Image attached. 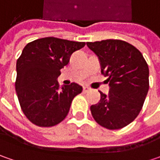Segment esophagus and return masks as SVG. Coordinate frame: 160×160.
I'll use <instances>...</instances> for the list:
<instances>
[{
  "label": "esophagus",
  "instance_id": "34e87169",
  "mask_svg": "<svg viewBox=\"0 0 160 160\" xmlns=\"http://www.w3.org/2000/svg\"><path fill=\"white\" fill-rule=\"evenodd\" d=\"M89 91H90V88H88L87 86H84V87L83 88V93H87V92H88Z\"/></svg>",
  "mask_w": 160,
  "mask_h": 160
}]
</instances>
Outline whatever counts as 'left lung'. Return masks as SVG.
<instances>
[{
	"label": "left lung",
	"instance_id": "1",
	"mask_svg": "<svg viewBox=\"0 0 160 160\" xmlns=\"http://www.w3.org/2000/svg\"><path fill=\"white\" fill-rule=\"evenodd\" d=\"M87 46L100 58L110 86L108 95L100 92L101 101L90 108L92 116L102 127L121 129L142 108L150 87L148 64L138 49L125 41L88 42Z\"/></svg>",
	"mask_w": 160,
	"mask_h": 160
}]
</instances>
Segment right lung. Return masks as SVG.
<instances>
[{
	"label": "right lung",
	"mask_w": 160,
	"mask_h": 160,
	"mask_svg": "<svg viewBox=\"0 0 160 160\" xmlns=\"http://www.w3.org/2000/svg\"><path fill=\"white\" fill-rule=\"evenodd\" d=\"M84 45V42L44 37L23 49L17 60L15 88L22 111L31 123L51 127L65 119L83 88L76 83L60 86L56 78L71 54Z\"/></svg>",
	"instance_id": "add662e5"
}]
</instances>
